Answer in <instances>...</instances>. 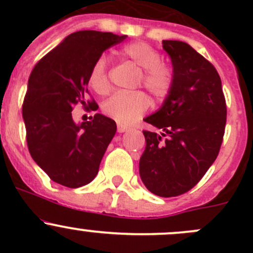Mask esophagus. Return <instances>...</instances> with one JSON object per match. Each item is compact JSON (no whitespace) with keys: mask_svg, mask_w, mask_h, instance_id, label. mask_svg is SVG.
Instances as JSON below:
<instances>
[{"mask_svg":"<svg viewBox=\"0 0 253 253\" xmlns=\"http://www.w3.org/2000/svg\"><path fill=\"white\" fill-rule=\"evenodd\" d=\"M127 129H128V127H127L126 125H121V124L117 125V132H120V133H122V132H126Z\"/></svg>","mask_w":253,"mask_h":253,"instance_id":"esophagus-1","label":"esophagus"}]
</instances>
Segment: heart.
I'll use <instances>...</instances> for the list:
<instances>
[{
  "mask_svg": "<svg viewBox=\"0 0 253 253\" xmlns=\"http://www.w3.org/2000/svg\"><path fill=\"white\" fill-rule=\"evenodd\" d=\"M120 55L141 67L137 85H143L157 101H163L171 94L175 86L176 72L171 65L162 62L159 51L144 42H132L120 48ZM94 91L105 95L110 91L109 62L104 55L91 65L88 76ZM150 100L142 90L120 91L103 103V112L121 125L137 121L148 110Z\"/></svg>",
  "mask_w": 253,
  "mask_h": 253,
  "instance_id": "heart-1",
  "label": "heart"
}]
</instances>
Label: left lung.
I'll return each mask as SVG.
<instances>
[{
	"label": "left lung",
	"instance_id": "left-lung-1",
	"mask_svg": "<svg viewBox=\"0 0 253 253\" xmlns=\"http://www.w3.org/2000/svg\"><path fill=\"white\" fill-rule=\"evenodd\" d=\"M176 72L175 86L159 111L144 121L145 148L139 175L160 197H176L195 187L216 159L225 133L226 103L215 67L192 46L163 40Z\"/></svg>",
	"mask_w": 253,
	"mask_h": 253
}]
</instances>
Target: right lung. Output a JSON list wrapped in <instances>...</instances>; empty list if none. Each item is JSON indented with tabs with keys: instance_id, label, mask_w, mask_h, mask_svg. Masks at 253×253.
<instances>
[{
	"instance_id": "1",
	"label": "right lung",
	"mask_w": 253,
	"mask_h": 253,
	"mask_svg": "<svg viewBox=\"0 0 253 253\" xmlns=\"http://www.w3.org/2000/svg\"><path fill=\"white\" fill-rule=\"evenodd\" d=\"M126 39V35L81 30L38 61L28 81L22 114L27 144L34 162L60 185L77 188L90 182L109 143L116 133L114 120L95 114L81 126L72 111L99 108L89 94L88 76L103 51Z\"/></svg>"
}]
</instances>
